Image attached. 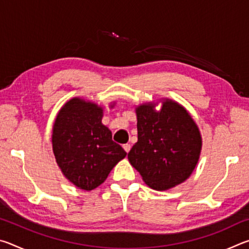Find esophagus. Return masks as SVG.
Wrapping results in <instances>:
<instances>
[{"instance_id":"34e87169","label":"esophagus","mask_w":249,"mask_h":249,"mask_svg":"<svg viewBox=\"0 0 249 249\" xmlns=\"http://www.w3.org/2000/svg\"><path fill=\"white\" fill-rule=\"evenodd\" d=\"M123 148H124V150L126 151V153H129L130 145H129V144H124V145H123Z\"/></svg>"}]
</instances>
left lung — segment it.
<instances>
[{
	"instance_id": "left-lung-1",
	"label": "left lung",
	"mask_w": 249,
	"mask_h": 249,
	"mask_svg": "<svg viewBox=\"0 0 249 249\" xmlns=\"http://www.w3.org/2000/svg\"><path fill=\"white\" fill-rule=\"evenodd\" d=\"M148 102L135 108L138 141L128 160L144 182L165 191L184 182L200 159L202 137L195 120L182 105L170 99Z\"/></svg>"
}]
</instances>
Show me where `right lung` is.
<instances>
[{
	"label": "right lung",
	"mask_w": 249,
	"mask_h": 249,
	"mask_svg": "<svg viewBox=\"0 0 249 249\" xmlns=\"http://www.w3.org/2000/svg\"><path fill=\"white\" fill-rule=\"evenodd\" d=\"M102 107L72 98L59 109L53 126L57 165L71 183L84 191L102 184L126 156V151L112 141V132L102 124Z\"/></svg>",
	"instance_id": "1"
}]
</instances>
